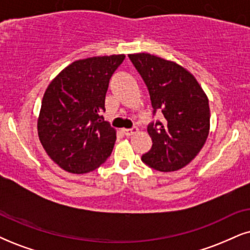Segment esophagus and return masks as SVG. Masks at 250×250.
<instances>
[{
    "label": "esophagus",
    "instance_id": "1",
    "mask_svg": "<svg viewBox=\"0 0 250 250\" xmlns=\"http://www.w3.org/2000/svg\"><path fill=\"white\" fill-rule=\"evenodd\" d=\"M137 131H138V128H136V127H134L132 129H123L122 130L123 134L127 136V137H130V136L135 135Z\"/></svg>",
    "mask_w": 250,
    "mask_h": 250
}]
</instances>
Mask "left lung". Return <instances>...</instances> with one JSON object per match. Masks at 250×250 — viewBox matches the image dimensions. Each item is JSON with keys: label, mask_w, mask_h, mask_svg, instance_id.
Wrapping results in <instances>:
<instances>
[{"label": "left lung", "mask_w": 250, "mask_h": 250, "mask_svg": "<svg viewBox=\"0 0 250 250\" xmlns=\"http://www.w3.org/2000/svg\"><path fill=\"white\" fill-rule=\"evenodd\" d=\"M150 93L153 114L163 113V122L148 125L151 150L142 160L160 172L187 166L207 142L210 107L207 94L187 69L147 53L129 54Z\"/></svg>", "instance_id": "1"}]
</instances>
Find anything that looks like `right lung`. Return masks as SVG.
Segmentation results:
<instances>
[{"label": "right lung", "mask_w": 250, "mask_h": 250, "mask_svg": "<svg viewBox=\"0 0 250 250\" xmlns=\"http://www.w3.org/2000/svg\"><path fill=\"white\" fill-rule=\"evenodd\" d=\"M123 54L78 60L50 82L38 118V135L55 164L75 174L98 168L112 153L116 131L100 113Z\"/></svg>", "instance_id": "add662e5"}]
</instances>
